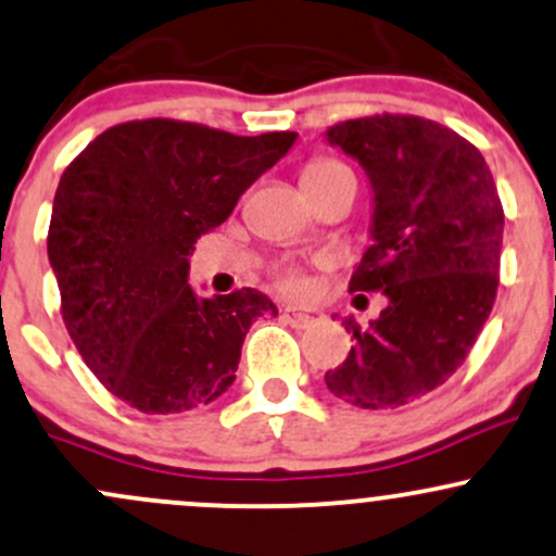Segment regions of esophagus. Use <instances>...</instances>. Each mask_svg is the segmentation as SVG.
<instances>
[{"label":"esophagus","instance_id":"1","mask_svg":"<svg viewBox=\"0 0 556 556\" xmlns=\"http://www.w3.org/2000/svg\"><path fill=\"white\" fill-rule=\"evenodd\" d=\"M282 319L295 329H308V327L319 325V321H325V314H321V311H316V308L288 306L282 311Z\"/></svg>","mask_w":556,"mask_h":556}]
</instances>
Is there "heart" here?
I'll return each instance as SVG.
<instances>
[{
	"mask_svg": "<svg viewBox=\"0 0 556 556\" xmlns=\"http://www.w3.org/2000/svg\"><path fill=\"white\" fill-rule=\"evenodd\" d=\"M345 166L343 163L332 161V157H319V161H311L306 170H303V179H314V176H325V174H332V170H343ZM279 285H282L288 292H301L303 290V279L298 277V274H282V279H279Z\"/></svg>",
	"mask_w": 556,
	"mask_h": 556,
	"instance_id": "heart-1",
	"label": "heart"
}]
</instances>
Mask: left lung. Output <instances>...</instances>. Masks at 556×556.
I'll use <instances>...</instances> for the list:
<instances>
[{"label":"left lung","mask_w":556,"mask_h":556,"mask_svg":"<svg viewBox=\"0 0 556 556\" xmlns=\"http://www.w3.org/2000/svg\"><path fill=\"white\" fill-rule=\"evenodd\" d=\"M327 142L367 170L371 245L351 290L388 306L325 375L338 399L399 408L448 380L478 340L498 288L504 208L485 157L419 115H371L327 129Z\"/></svg>","instance_id":"left-lung-1"}]
</instances>
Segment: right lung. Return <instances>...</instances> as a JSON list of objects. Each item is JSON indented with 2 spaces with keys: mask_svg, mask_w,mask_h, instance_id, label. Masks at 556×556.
Wrapping results in <instances>:
<instances>
[{
  "mask_svg": "<svg viewBox=\"0 0 556 556\" xmlns=\"http://www.w3.org/2000/svg\"><path fill=\"white\" fill-rule=\"evenodd\" d=\"M295 139L129 121L65 168L47 253L71 340L115 399L179 414L235 382L250 325L277 306L253 288L200 298L187 282L189 255Z\"/></svg>",
  "mask_w": 556,
  "mask_h": 556,
  "instance_id": "obj_1",
  "label": "right lung"
}]
</instances>
